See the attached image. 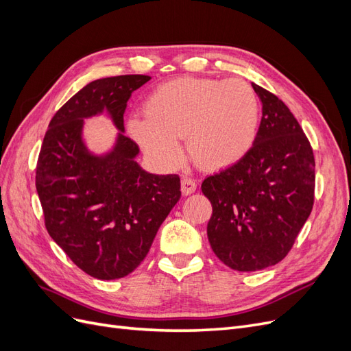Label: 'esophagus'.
<instances>
[{
    "label": "esophagus",
    "instance_id": "esophagus-1",
    "mask_svg": "<svg viewBox=\"0 0 351 351\" xmlns=\"http://www.w3.org/2000/svg\"><path fill=\"white\" fill-rule=\"evenodd\" d=\"M196 187H197V184H196L195 180L187 178V177H184V178L182 180V193H183L184 196L192 195V193L195 192V190H196Z\"/></svg>",
    "mask_w": 351,
    "mask_h": 351
}]
</instances>
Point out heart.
Returning <instances> with one entry per match:
<instances>
[{
    "label": "heart",
    "mask_w": 351,
    "mask_h": 351,
    "mask_svg": "<svg viewBox=\"0 0 351 351\" xmlns=\"http://www.w3.org/2000/svg\"><path fill=\"white\" fill-rule=\"evenodd\" d=\"M145 114L127 121L132 139L164 168L178 164V139L186 151L208 169L237 164L249 154L259 127V101L249 83L240 79L177 77L147 95Z\"/></svg>",
    "instance_id": "b5f03b06"
}]
</instances>
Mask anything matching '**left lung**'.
<instances>
[{"mask_svg":"<svg viewBox=\"0 0 351 351\" xmlns=\"http://www.w3.org/2000/svg\"><path fill=\"white\" fill-rule=\"evenodd\" d=\"M256 141L241 161L202 183L212 205L208 240L227 267L259 271L282 261L313 206L315 158L287 105L258 84Z\"/></svg>","mask_w":351,"mask_h":351,"instance_id":"1","label":"left lung"}]
</instances>
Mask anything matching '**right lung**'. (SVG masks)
<instances>
[{
  "label": "right lung",
  "mask_w": 351,
  "mask_h": 351,
  "mask_svg": "<svg viewBox=\"0 0 351 351\" xmlns=\"http://www.w3.org/2000/svg\"><path fill=\"white\" fill-rule=\"evenodd\" d=\"M143 74L93 80L52 117L36 167L45 227L74 265L98 280H117L146 258L158 228L178 202L180 177L147 173L123 115ZM107 113L119 133L107 153L88 149L84 120Z\"/></svg>",
  "instance_id": "add662e5"
}]
</instances>
